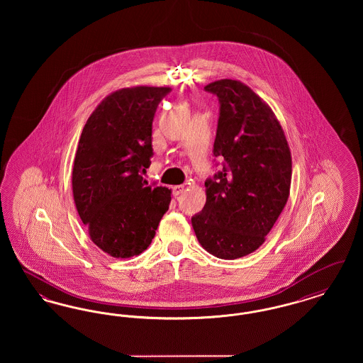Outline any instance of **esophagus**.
<instances>
[{
	"instance_id": "esophagus-1",
	"label": "esophagus",
	"mask_w": 363,
	"mask_h": 363,
	"mask_svg": "<svg viewBox=\"0 0 363 363\" xmlns=\"http://www.w3.org/2000/svg\"><path fill=\"white\" fill-rule=\"evenodd\" d=\"M184 190H185L184 185H175V186H173V194L177 197V196H179Z\"/></svg>"
}]
</instances>
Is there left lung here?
<instances>
[{"instance_id":"1","label":"left lung","mask_w":363,"mask_h":363,"mask_svg":"<svg viewBox=\"0 0 363 363\" xmlns=\"http://www.w3.org/2000/svg\"><path fill=\"white\" fill-rule=\"evenodd\" d=\"M204 88L220 102L213 155L225 166L206 181L207 201L191 225L208 253L240 259L265 242L287 204L291 152L275 113L250 86L222 79Z\"/></svg>"}]
</instances>
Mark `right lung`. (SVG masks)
<instances>
[{"mask_svg":"<svg viewBox=\"0 0 363 363\" xmlns=\"http://www.w3.org/2000/svg\"><path fill=\"white\" fill-rule=\"evenodd\" d=\"M170 86L121 88L107 95L83 128L72 170L76 209L91 241L116 259L143 253L172 189L148 186L152 121Z\"/></svg>","mask_w":363,"mask_h":363,"instance_id":"1","label":"right lung"}]
</instances>
